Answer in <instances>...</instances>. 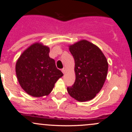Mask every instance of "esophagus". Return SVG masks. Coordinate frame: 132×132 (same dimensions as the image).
Here are the masks:
<instances>
[{"instance_id":"34e87169","label":"esophagus","mask_w":132,"mask_h":132,"mask_svg":"<svg viewBox=\"0 0 132 132\" xmlns=\"http://www.w3.org/2000/svg\"><path fill=\"white\" fill-rule=\"evenodd\" d=\"M61 71H62V72H63V73L64 74L65 72H66V68H63Z\"/></svg>"}]
</instances>
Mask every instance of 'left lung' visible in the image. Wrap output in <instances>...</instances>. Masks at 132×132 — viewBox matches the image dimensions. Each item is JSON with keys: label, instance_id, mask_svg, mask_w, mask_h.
I'll return each mask as SVG.
<instances>
[{"label": "left lung", "instance_id": "left-lung-1", "mask_svg": "<svg viewBox=\"0 0 132 132\" xmlns=\"http://www.w3.org/2000/svg\"><path fill=\"white\" fill-rule=\"evenodd\" d=\"M75 59L76 80L67 90L72 97L80 102L94 98L102 89L107 77L108 63L97 46L81 40L69 46Z\"/></svg>", "mask_w": 132, "mask_h": 132}]
</instances>
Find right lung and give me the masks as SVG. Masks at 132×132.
Returning a JSON list of instances; mask_svg holds the SVG:
<instances>
[{
    "instance_id": "obj_1",
    "label": "right lung",
    "mask_w": 132,
    "mask_h": 132,
    "mask_svg": "<svg viewBox=\"0 0 132 132\" xmlns=\"http://www.w3.org/2000/svg\"><path fill=\"white\" fill-rule=\"evenodd\" d=\"M50 48L36 43L21 54L16 63V75L22 88L33 97L49 94L63 76L49 56Z\"/></svg>"
}]
</instances>
